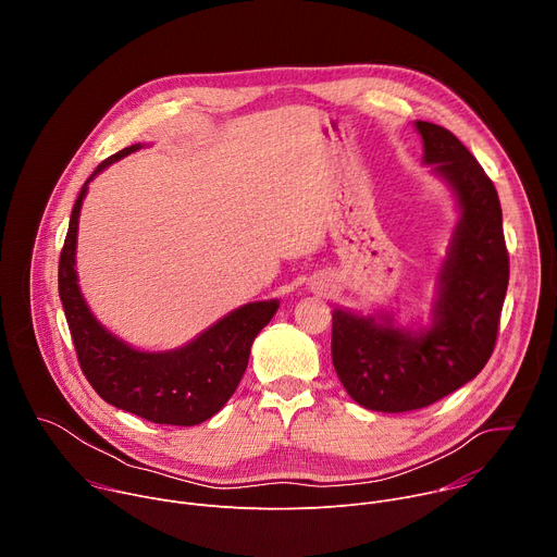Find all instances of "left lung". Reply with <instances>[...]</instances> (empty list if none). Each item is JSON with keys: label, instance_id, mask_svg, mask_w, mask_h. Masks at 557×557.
<instances>
[{"label": "left lung", "instance_id": "8db88e82", "mask_svg": "<svg viewBox=\"0 0 557 557\" xmlns=\"http://www.w3.org/2000/svg\"><path fill=\"white\" fill-rule=\"evenodd\" d=\"M423 161L456 191L460 222L441 271L430 331H399L389 320L333 312V363L352 399L376 412L436 404L490 361L509 284L503 209L492 178L445 127L417 121Z\"/></svg>", "mask_w": 557, "mask_h": 557}]
</instances>
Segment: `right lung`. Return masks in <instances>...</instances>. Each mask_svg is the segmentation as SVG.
Returning a JSON list of instances; mask_svg holds the SVG:
<instances>
[{
  "label": "right lung",
  "instance_id": "obj_1",
  "mask_svg": "<svg viewBox=\"0 0 557 557\" xmlns=\"http://www.w3.org/2000/svg\"><path fill=\"white\" fill-rule=\"evenodd\" d=\"M140 145L125 147L92 172L76 196L59 258V297L86 379L110 406L161 425H198L211 419L240 383L251 344L271 322L277 299L228 312L185 348L140 352L110 335L88 310L74 271L76 224L88 183Z\"/></svg>",
  "mask_w": 557,
  "mask_h": 557
}]
</instances>
